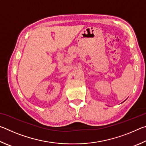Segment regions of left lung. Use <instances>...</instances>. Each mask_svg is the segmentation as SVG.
Here are the masks:
<instances>
[{"instance_id":"obj_1","label":"left lung","mask_w":146,"mask_h":146,"mask_svg":"<svg viewBox=\"0 0 146 146\" xmlns=\"http://www.w3.org/2000/svg\"><path fill=\"white\" fill-rule=\"evenodd\" d=\"M123 102H124V101H123Z\"/></svg>"}]
</instances>
